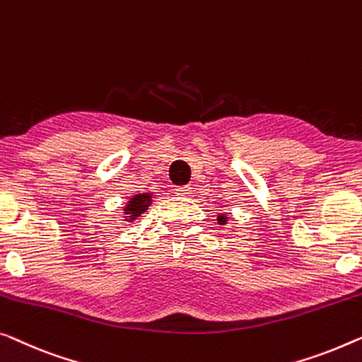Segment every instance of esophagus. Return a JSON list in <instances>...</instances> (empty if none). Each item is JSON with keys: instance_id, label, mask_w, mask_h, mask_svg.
<instances>
[{"instance_id": "obj_1", "label": "esophagus", "mask_w": 362, "mask_h": 362, "mask_svg": "<svg viewBox=\"0 0 362 362\" xmlns=\"http://www.w3.org/2000/svg\"><path fill=\"white\" fill-rule=\"evenodd\" d=\"M176 194H177V196H189L191 187L189 186H177L176 187Z\"/></svg>"}]
</instances>
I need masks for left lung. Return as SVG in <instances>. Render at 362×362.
<instances>
[{
  "instance_id": "8db88e82",
  "label": "left lung",
  "mask_w": 362,
  "mask_h": 362,
  "mask_svg": "<svg viewBox=\"0 0 362 362\" xmlns=\"http://www.w3.org/2000/svg\"><path fill=\"white\" fill-rule=\"evenodd\" d=\"M217 220H218V223H222V225H223L225 222H227V217H225V216H218V218H217Z\"/></svg>"
}]
</instances>
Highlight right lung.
Returning a JSON list of instances; mask_svg holds the SVG:
<instances>
[{
  "label": "right lung",
  "instance_id": "obj_1",
  "mask_svg": "<svg viewBox=\"0 0 362 362\" xmlns=\"http://www.w3.org/2000/svg\"><path fill=\"white\" fill-rule=\"evenodd\" d=\"M151 204V194L144 192V194H137L130 199L127 207H125V214L130 217V220H134L135 217H139L140 214L145 212L148 206Z\"/></svg>",
  "mask_w": 362,
  "mask_h": 362
}]
</instances>
